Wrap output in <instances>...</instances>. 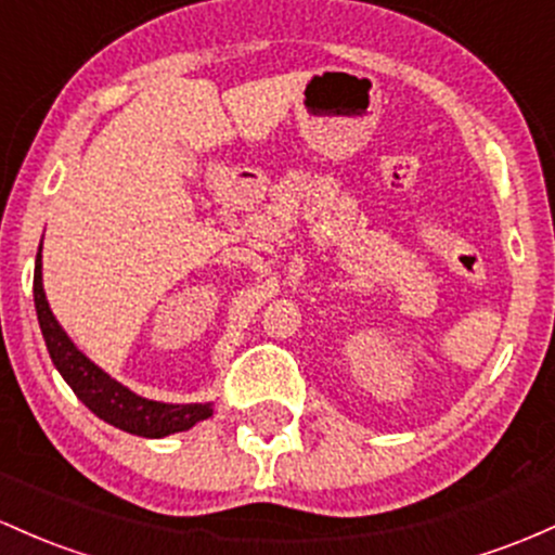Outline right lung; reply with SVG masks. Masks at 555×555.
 <instances>
[{
	"instance_id": "right-lung-1",
	"label": "right lung",
	"mask_w": 555,
	"mask_h": 555,
	"mask_svg": "<svg viewBox=\"0 0 555 555\" xmlns=\"http://www.w3.org/2000/svg\"><path fill=\"white\" fill-rule=\"evenodd\" d=\"M34 302L36 315H39L41 334H44L47 350L54 369L63 374L73 392L78 395L83 405L91 413L102 418V422L118 426V429L129 431V435L139 437H168L173 431L192 429L197 422L212 416L210 403H157V400H147L142 395L131 392L113 376L105 374L100 366L89 361L73 339L65 334V328L57 324L52 315L50 302H47L44 284H41V249L36 255V271H34Z\"/></svg>"
}]
</instances>
